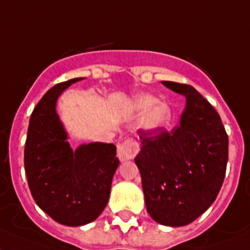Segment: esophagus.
Here are the masks:
<instances>
[{
    "instance_id": "1",
    "label": "esophagus",
    "mask_w": 250,
    "mask_h": 250,
    "mask_svg": "<svg viewBox=\"0 0 250 250\" xmlns=\"http://www.w3.org/2000/svg\"><path fill=\"white\" fill-rule=\"evenodd\" d=\"M140 151V145L136 140L133 138H127L123 142L118 145V148H117V156L119 157L121 161L131 160L136 155L138 154Z\"/></svg>"
}]
</instances>
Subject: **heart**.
<instances>
[{
  "label": "heart",
  "instance_id": "heart-1",
  "mask_svg": "<svg viewBox=\"0 0 250 250\" xmlns=\"http://www.w3.org/2000/svg\"><path fill=\"white\" fill-rule=\"evenodd\" d=\"M136 108L141 113L147 112L142 118L141 125L145 129H148V131H157V129L164 128L170 121V108L164 103L157 104V99L154 96L145 95L138 98L136 100Z\"/></svg>",
  "mask_w": 250,
  "mask_h": 250
}]
</instances>
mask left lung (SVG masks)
<instances>
[{
    "instance_id": "8db88e82",
    "label": "left lung",
    "mask_w": 250,
    "mask_h": 250,
    "mask_svg": "<svg viewBox=\"0 0 250 250\" xmlns=\"http://www.w3.org/2000/svg\"><path fill=\"white\" fill-rule=\"evenodd\" d=\"M163 83L186 96V109L171 131L138 129L142 142L135 163L151 217L161 225L184 226L202 215L219 194L229 138L219 113L193 86Z\"/></svg>"
}]
</instances>
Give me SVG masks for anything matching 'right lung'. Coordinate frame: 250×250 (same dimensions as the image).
<instances>
[{"instance_id":"add662e5","label":"right lung","mask_w":250,"mask_h":250,"mask_svg":"<svg viewBox=\"0 0 250 250\" xmlns=\"http://www.w3.org/2000/svg\"><path fill=\"white\" fill-rule=\"evenodd\" d=\"M72 79L54 85L31 113L24 165L31 196L44 212L67 226H81L103 212L119 165L113 144L91 142L72 151L56 103Z\"/></svg>"}]
</instances>
